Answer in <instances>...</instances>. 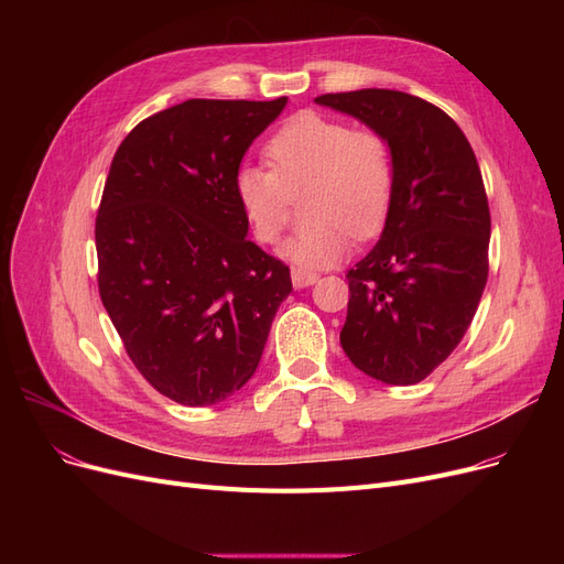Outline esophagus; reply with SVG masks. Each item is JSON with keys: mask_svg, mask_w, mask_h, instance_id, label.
I'll list each match as a JSON object with an SVG mask.
<instances>
[{"mask_svg": "<svg viewBox=\"0 0 564 564\" xmlns=\"http://www.w3.org/2000/svg\"><path fill=\"white\" fill-rule=\"evenodd\" d=\"M319 280L317 272H311V270H303V268H294L292 270V282L296 289H303V286H311Z\"/></svg>", "mask_w": 564, "mask_h": 564, "instance_id": "34e87169", "label": "esophagus"}]
</instances>
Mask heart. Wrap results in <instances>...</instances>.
Listing matches in <instances>:
<instances>
[{"mask_svg":"<svg viewBox=\"0 0 564 564\" xmlns=\"http://www.w3.org/2000/svg\"><path fill=\"white\" fill-rule=\"evenodd\" d=\"M270 172L240 164L232 193L256 240H280L292 214V195L311 183L305 214L313 218L280 249L301 268H327L350 251L355 237L383 226L395 193V164L377 131L352 129L346 119L299 112L265 143Z\"/></svg>","mask_w":564,"mask_h":564,"instance_id":"1","label":"heart"}]
</instances>
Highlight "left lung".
<instances>
[{
  "mask_svg": "<svg viewBox=\"0 0 564 564\" xmlns=\"http://www.w3.org/2000/svg\"><path fill=\"white\" fill-rule=\"evenodd\" d=\"M315 104L381 133L395 164L379 242L346 275L340 346L367 377L414 386L454 352L485 292L491 218L480 166L454 119L423 98L360 89Z\"/></svg>",
  "mask_w": 564,
  "mask_h": 564,
  "instance_id": "1",
  "label": "left lung"
}]
</instances>
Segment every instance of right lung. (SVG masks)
I'll return each mask as SVG.
<instances>
[{"label": "right lung", "mask_w": 564, "mask_h": 564, "mask_svg": "<svg viewBox=\"0 0 564 564\" xmlns=\"http://www.w3.org/2000/svg\"><path fill=\"white\" fill-rule=\"evenodd\" d=\"M275 100H209L152 115L117 148L96 218L98 292L131 362L162 395L209 406L261 362L289 268L247 240L232 176L275 122Z\"/></svg>", "instance_id": "1"}]
</instances>
